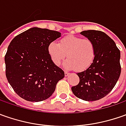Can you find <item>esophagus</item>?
<instances>
[{
  "instance_id": "1",
  "label": "esophagus",
  "mask_w": 126,
  "mask_h": 126,
  "mask_svg": "<svg viewBox=\"0 0 126 126\" xmlns=\"http://www.w3.org/2000/svg\"><path fill=\"white\" fill-rule=\"evenodd\" d=\"M64 75H65V76H67L69 75V73L67 71H64Z\"/></svg>"
}]
</instances>
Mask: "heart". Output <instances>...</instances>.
I'll return each mask as SVG.
<instances>
[{
	"mask_svg": "<svg viewBox=\"0 0 126 126\" xmlns=\"http://www.w3.org/2000/svg\"><path fill=\"white\" fill-rule=\"evenodd\" d=\"M47 52L52 62L60 65L66 57L64 66L76 71L86 70L95 57V47L93 42L88 38H81L76 36H67L62 38L58 43L52 42L47 47Z\"/></svg>",
	"mask_w": 126,
	"mask_h": 126,
	"instance_id": "b5f03b06",
	"label": "heart"
}]
</instances>
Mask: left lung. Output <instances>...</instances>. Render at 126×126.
<instances>
[{"label":"left lung","mask_w":126,"mask_h":126,"mask_svg":"<svg viewBox=\"0 0 126 126\" xmlns=\"http://www.w3.org/2000/svg\"><path fill=\"white\" fill-rule=\"evenodd\" d=\"M80 33L93 42L95 57L89 68L77 74L79 83L71 90L80 99L95 101L109 94L119 80L121 53L115 42L104 32L88 30Z\"/></svg>","instance_id":"obj_1"}]
</instances>
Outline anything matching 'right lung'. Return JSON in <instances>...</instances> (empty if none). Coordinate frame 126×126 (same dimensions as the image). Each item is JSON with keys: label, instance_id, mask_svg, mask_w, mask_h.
I'll return each mask as SVG.
<instances>
[{"label": "right lung", "instance_id": "1", "mask_svg": "<svg viewBox=\"0 0 126 126\" xmlns=\"http://www.w3.org/2000/svg\"><path fill=\"white\" fill-rule=\"evenodd\" d=\"M60 32L33 27L17 35L5 56V75L14 91L30 102H41L54 93L64 77L47 52L49 44L60 38Z\"/></svg>", "mask_w": 126, "mask_h": 126}]
</instances>
